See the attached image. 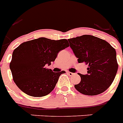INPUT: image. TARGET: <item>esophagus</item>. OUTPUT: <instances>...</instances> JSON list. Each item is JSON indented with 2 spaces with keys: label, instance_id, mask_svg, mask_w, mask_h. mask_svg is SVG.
<instances>
[{
  "label": "esophagus",
  "instance_id": "obj_1",
  "mask_svg": "<svg viewBox=\"0 0 123 123\" xmlns=\"http://www.w3.org/2000/svg\"><path fill=\"white\" fill-rule=\"evenodd\" d=\"M68 74L70 76H73L74 74L73 73H71V72H68Z\"/></svg>",
  "mask_w": 123,
  "mask_h": 123
}]
</instances>
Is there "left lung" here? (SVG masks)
Listing matches in <instances>:
<instances>
[{"instance_id": "obj_1", "label": "left lung", "mask_w": 123, "mask_h": 123, "mask_svg": "<svg viewBox=\"0 0 123 123\" xmlns=\"http://www.w3.org/2000/svg\"><path fill=\"white\" fill-rule=\"evenodd\" d=\"M79 63L88 64L87 74H79L81 81L74 87L86 95H96L106 90L113 82L118 64L116 52L104 40L89 35L68 40Z\"/></svg>"}]
</instances>
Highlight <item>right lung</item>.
Here are the masks:
<instances>
[{
	"mask_svg": "<svg viewBox=\"0 0 123 123\" xmlns=\"http://www.w3.org/2000/svg\"><path fill=\"white\" fill-rule=\"evenodd\" d=\"M69 46L66 39L54 40L44 37L19 45L13 51L10 62L13 80L18 87L35 97L49 94L61 74L66 72H52L45 66L51 64L59 52Z\"/></svg>",
	"mask_w": 123,
	"mask_h": 123,
	"instance_id": "1",
	"label": "right lung"
}]
</instances>
